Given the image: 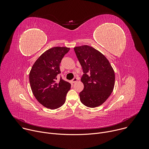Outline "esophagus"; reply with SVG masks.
I'll use <instances>...</instances> for the list:
<instances>
[{
  "label": "esophagus",
  "mask_w": 149,
  "mask_h": 149,
  "mask_svg": "<svg viewBox=\"0 0 149 149\" xmlns=\"http://www.w3.org/2000/svg\"><path fill=\"white\" fill-rule=\"evenodd\" d=\"M77 81V78H74V79H72V83H75Z\"/></svg>",
  "instance_id": "34e87169"
}]
</instances>
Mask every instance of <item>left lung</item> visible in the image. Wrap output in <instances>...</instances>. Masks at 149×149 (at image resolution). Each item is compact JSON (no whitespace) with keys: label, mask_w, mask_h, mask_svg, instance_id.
I'll list each match as a JSON object with an SVG mask.
<instances>
[{"label":"left lung","mask_w":149,"mask_h":149,"mask_svg":"<svg viewBox=\"0 0 149 149\" xmlns=\"http://www.w3.org/2000/svg\"><path fill=\"white\" fill-rule=\"evenodd\" d=\"M74 49L84 72L81 80L84 87L79 94L80 101L88 107H98L113 91L114 70L109 60L95 48L82 45Z\"/></svg>","instance_id":"8db88e82"}]
</instances>
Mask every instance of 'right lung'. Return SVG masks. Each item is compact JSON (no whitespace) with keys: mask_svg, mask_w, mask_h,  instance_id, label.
Masks as SVG:
<instances>
[{"mask_svg":"<svg viewBox=\"0 0 149 149\" xmlns=\"http://www.w3.org/2000/svg\"><path fill=\"white\" fill-rule=\"evenodd\" d=\"M70 48L56 47L42 54L33 65L29 73L30 86L36 99L44 107L54 110L65 103L71 85L61 77L59 65Z\"/></svg>","mask_w":149,"mask_h":149,"instance_id":"1","label":"right lung"}]
</instances>
